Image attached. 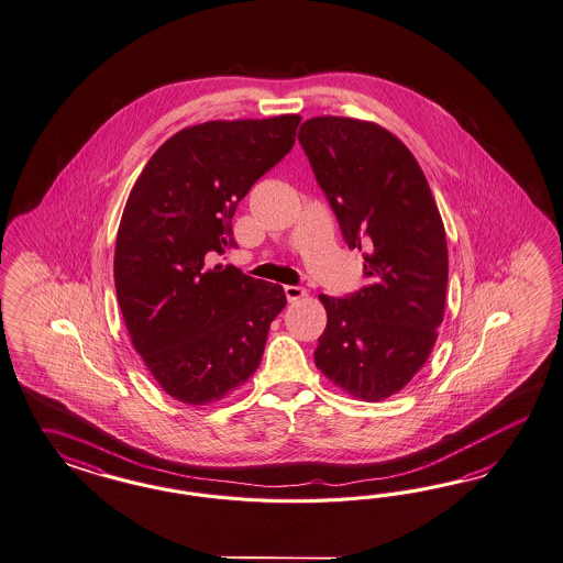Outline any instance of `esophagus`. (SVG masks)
<instances>
[{
  "instance_id": "1",
  "label": "esophagus",
  "mask_w": 563,
  "mask_h": 563,
  "mask_svg": "<svg viewBox=\"0 0 563 563\" xmlns=\"http://www.w3.org/2000/svg\"><path fill=\"white\" fill-rule=\"evenodd\" d=\"M285 295H287V301L292 303V301L306 297L307 290L303 289V287H297V285H287V287H285Z\"/></svg>"
}]
</instances>
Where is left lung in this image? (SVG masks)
I'll return each mask as SVG.
<instances>
[{"mask_svg":"<svg viewBox=\"0 0 563 563\" xmlns=\"http://www.w3.org/2000/svg\"><path fill=\"white\" fill-rule=\"evenodd\" d=\"M299 142L342 239L365 250L367 287L320 295L328 313L316 365L344 393L377 402L426 363L442 324L448 245L426 175L409 148L372 121L313 118Z\"/></svg>","mask_w":563,"mask_h":563,"instance_id":"1","label":"left lung"}]
</instances>
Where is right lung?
<instances>
[{
  "mask_svg": "<svg viewBox=\"0 0 563 563\" xmlns=\"http://www.w3.org/2000/svg\"><path fill=\"white\" fill-rule=\"evenodd\" d=\"M299 115L206 121L170 136L140 173L115 243V290L137 355L165 393L202 407L256 372L280 285L210 257L235 245L231 219L295 144Z\"/></svg>",
  "mask_w": 563,
  "mask_h": 563,
  "instance_id": "1",
  "label": "right lung"
}]
</instances>
